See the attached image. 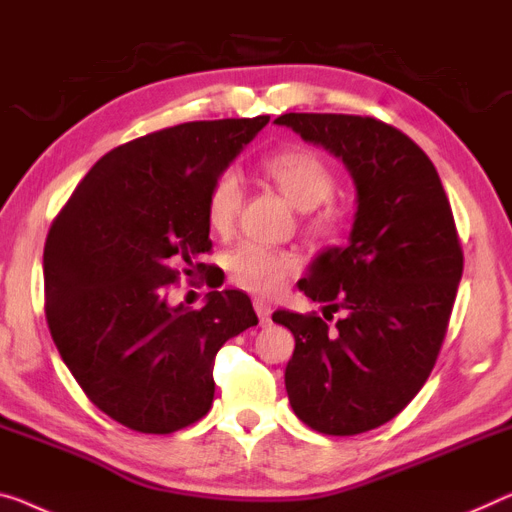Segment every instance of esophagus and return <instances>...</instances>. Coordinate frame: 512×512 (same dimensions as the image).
Instances as JSON below:
<instances>
[{
    "label": "esophagus",
    "mask_w": 512,
    "mask_h": 512,
    "mask_svg": "<svg viewBox=\"0 0 512 512\" xmlns=\"http://www.w3.org/2000/svg\"><path fill=\"white\" fill-rule=\"evenodd\" d=\"M255 312H257V317H259V324H262V326H269V324H271V312H273V308H271L269 301L255 299Z\"/></svg>",
    "instance_id": "1"
}]
</instances>
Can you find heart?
<instances>
[{
	"mask_svg": "<svg viewBox=\"0 0 512 512\" xmlns=\"http://www.w3.org/2000/svg\"><path fill=\"white\" fill-rule=\"evenodd\" d=\"M264 177L276 183L285 200L299 211H312L329 202L335 190V177L324 158L315 151L289 147L273 151L262 160ZM241 183L236 174L223 172L211 181L204 213L213 234L225 236L234 230L241 209ZM340 213L324 207L310 220V232L317 236H333L338 232ZM227 271L236 285L255 294H276L287 280L301 271V257L292 250L262 248L255 243H243L227 259Z\"/></svg>",
	"mask_w": 512,
	"mask_h": 512,
	"instance_id": "obj_1",
	"label": "heart"
}]
</instances>
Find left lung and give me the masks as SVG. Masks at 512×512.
Here are the masks:
<instances>
[{
	"mask_svg": "<svg viewBox=\"0 0 512 512\" xmlns=\"http://www.w3.org/2000/svg\"><path fill=\"white\" fill-rule=\"evenodd\" d=\"M324 147L356 188L345 248L310 264L299 289L347 312L276 310L296 347L285 368L294 414L312 430L352 437L384 425L416 398L444 342L462 278L451 204L432 160L398 128L354 114L289 112L276 119Z\"/></svg>",
	"mask_w": 512,
	"mask_h": 512,
	"instance_id": "8db88e82",
	"label": "left lung"
}]
</instances>
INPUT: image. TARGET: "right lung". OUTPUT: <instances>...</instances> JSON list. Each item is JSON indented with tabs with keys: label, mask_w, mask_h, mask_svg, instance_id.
Segmentation results:
<instances>
[{
	"label": "right lung",
	"mask_w": 512,
	"mask_h": 512,
	"mask_svg": "<svg viewBox=\"0 0 512 512\" xmlns=\"http://www.w3.org/2000/svg\"><path fill=\"white\" fill-rule=\"evenodd\" d=\"M269 117L190 121L105 154L52 223L43 250L45 319L61 361L103 414L170 434L207 414L213 361L257 326L248 294L170 305L167 285L211 250L204 202Z\"/></svg>",
	"instance_id": "obj_1"
}]
</instances>
